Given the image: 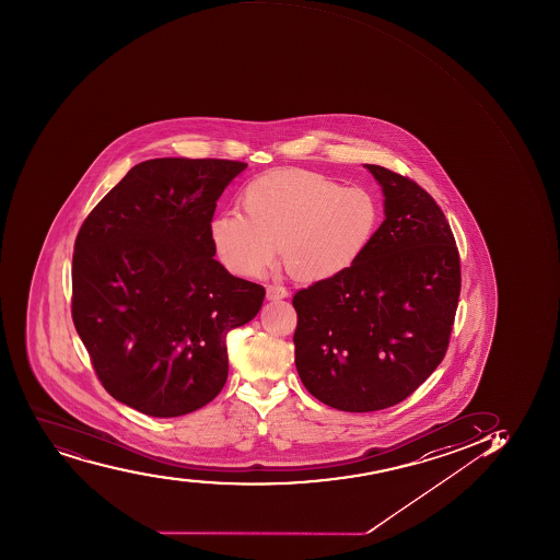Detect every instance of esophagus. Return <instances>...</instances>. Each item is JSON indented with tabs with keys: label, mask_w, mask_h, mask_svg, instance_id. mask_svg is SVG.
Wrapping results in <instances>:
<instances>
[{
	"label": "esophagus",
	"mask_w": 560,
	"mask_h": 560,
	"mask_svg": "<svg viewBox=\"0 0 560 560\" xmlns=\"http://www.w3.org/2000/svg\"><path fill=\"white\" fill-rule=\"evenodd\" d=\"M266 298L268 300H284V298H289V290L284 289L283 284H268Z\"/></svg>",
	"instance_id": "esophagus-1"
}]
</instances>
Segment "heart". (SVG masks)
<instances>
[{"mask_svg": "<svg viewBox=\"0 0 560 560\" xmlns=\"http://www.w3.org/2000/svg\"><path fill=\"white\" fill-rule=\"evenodd\" d=\"M241 208L243 215L222 213L210 230L217 257L241 277L262 276L276 246L298 279L338 276L360 259L380 221L371 191L303 170L255 178L241 195Z\"/></svg>", "mask_w": 560, "mask_h": 560, "instance_id": "1", "label": "heart"}]
</instances>
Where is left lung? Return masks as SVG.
Listing matches in <instances>:
<instances>
[{
  "mask_svg": "<svg viewBox=\"0 0 560 560\" xmlns=\"http://www.w3.org/2000/svg\"><path fill=\"white\" fill-rule=\"evenodd\" d=\"M385 221L354 265L294 295L295 366L306 390L347 412L409 398L447 352L462 271L453 230L412 178L365 164Z\"/></svg>",
  "mask_w": 560,
  "mask_h": 560,
  "instance_id": "left-lung-1",
  "label": "left lung"
}]
</instances>
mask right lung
<instances>
[{
  "label": "right lung",
  "instance_id": "add662e5",
  "mask_svg": "<svg viewBox=\"0 0 560 560\" xmlns=\"http://www.w3.org/2000/svg\"><path fill=\"white\" fill-rule=\"evenodd\" d=\"M246 166L140 162L80 226L72 323L102 387L131 409L188 415L226 383V334L252 322L266 294L213 259L217 199Z\"/></svg>",
  "mask_w": 560,
  "mask_h": 560
}]
</instances>
